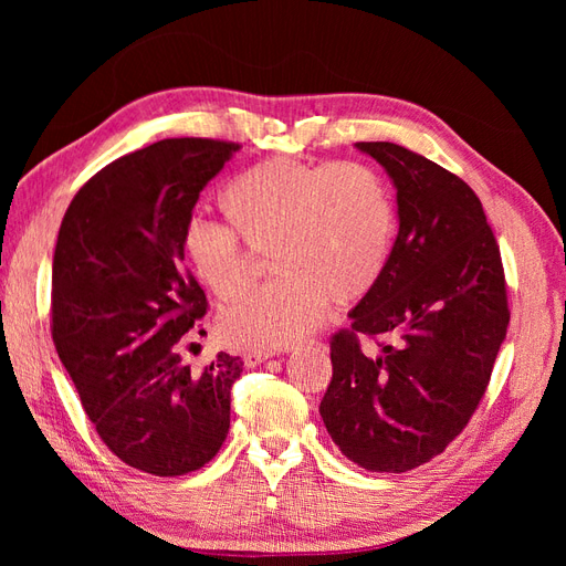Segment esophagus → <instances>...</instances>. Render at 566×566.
Returning <instances> with one entry per match:
<instances>
[{
    "mask_svg": "<svg viewBox=\"0 0 566 566\" xmlns=\"http://www.w3.org/2000/svg\"><path fill=\"white\" fill-rule=\"evenodd\" d=\"M271 356H276V354H273V352H248V354H243V361H245L248 368H256Z\"/></svg>",
    "mask_w": 566,
    "mask_h": 566,
    "instance_id": "esophagus-1",
    "label": "esophagus"
}]
</instances>
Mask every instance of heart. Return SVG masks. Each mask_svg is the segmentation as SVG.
Here are the masks:
<instances>
[{"mask_svg": "<svg viewBox=\"0 0 566 566\" xmlns=\"http://www.w3.org/2000/svg\"><path fill=\"white\" fill-rule=\"evenodd\" d=\"M219 210L251 250H271V271L279 273L219 316L221 337L254 352L312 335L331 300H361L380 279L397 227L387 181L364 163L269 158L224 186ZM244 247L210 221L193 219L184 231L188 260L224 302L252 285V252Z\"/></svg>", "mask_w": 566, "mask_h": 566, "instance_id": "b5f03b06", "label": "heart"}]
</instances>
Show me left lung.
<instances>
[{
    "instance_id": "obj_1",
    "label": "left lung",
    "mask_w": 566,
    "mask_h": 566,
    "mask_svg": "<svg viewBox=\"0 0 566 566\" xmlns=\"http://www.w3.org/2000/svg\"><path fill=\"white\" fill-rule=\"evenodd\" d=\"M356 150L397 188L399 233L352 331L331 342L325 430L358 468L408 472L439 455L482 401L510 312L501 252L472 188L449 169L389 142ZM380 334L375 357L355 335Z\"/></svg>"
}]
</instances>
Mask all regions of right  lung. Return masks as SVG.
I'll list each match as a JSON object with an SVG mask.
<instances>
[{
  "instance_id": "obj_1",
  "label": "right lung",
  "mask_w": 566,
  "mask_h": 566,
  "mask_svg": "<svg viewBox=\"0 0 566 566\" xmlns=\"http://www.w3.org/2000/svg\"><path fill=\"white\" fill-rule=\"evenodd\" d=\"M238 146L163 139L117 158L67 208L51 266L61 364L98 437L127 465L179 476L224 443L241 356L191 368L186 333L208 300L184 262L200 191Z\"/></svg>"
}]
</instances>
